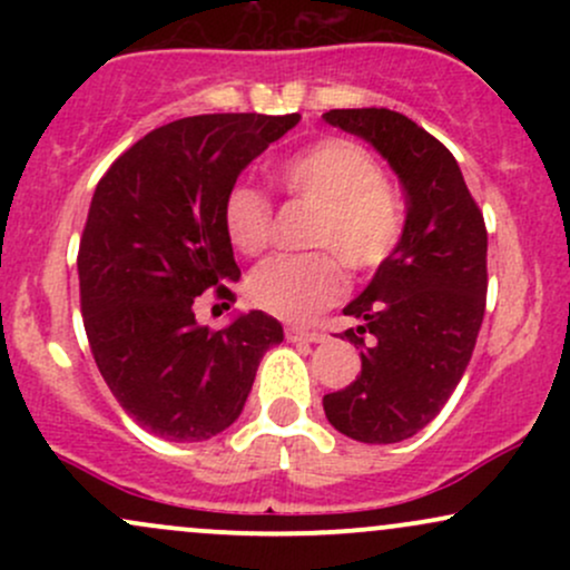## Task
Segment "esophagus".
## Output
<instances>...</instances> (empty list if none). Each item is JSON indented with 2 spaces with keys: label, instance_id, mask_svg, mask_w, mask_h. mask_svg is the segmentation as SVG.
I'll use <instances>...</instances> for the list:
<instances>
[{
  "label": "esophagus",
  "instance_id": "obj_1",
  "mask_svg": "<svg viewBox=\"0 0 570 570\" xmlns=\"http://www.w3.org/2000/svg\"><path fill=\"white\" fill-rule=\"evenodd\" d=\"M286 340L292 343H324L326 335L318 330H303V326H286Z\"/></svg>",
  "mask_w": 570,
  "mask_h": 570
}]
</instances>
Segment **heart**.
Instances as JSON below:
<instances>
[{
	"mask_svg": "<svg viewBox=\"0 0 570 570\" xmlns=\"http://www.w3.org/2000/svg\"><path fill=\"white\" fill-rule=\"evenodd\" d=\"M278 181L294 200L316 208L311 254H278L246 278L252 305L284 322L305 324L345 294V267L372 273L402 244L404 214L383 166L351 139H324L278 166ZM222 227L235 252L254 257L271 244L273 208L257 187L238 181L222 200Z\"/></svg>",
	"mask_w": 570,
	"mask_h": 570,
	"instance_id": "b5f03b06",
	"label": "heart"
}]
</instances>
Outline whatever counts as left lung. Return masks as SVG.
<instances>
[{
	"label": "left lung",
	"instance_id": "left-lung-1",
	"mask_svg": "<svg viewBox=\"0 0 570 570\" xmlns=\"http://www.w3.org/2000/svg\"><path fill=\"white\" fill-rule=\"evenodd\" d=\"M330 126L362 136L389 160L404 195L402 244L345 305L358 326L362 375L324 396L340 434L367 444L429 426L469 367L488 294V230L450 149L391 109H330Z\"/></svg>",
	"mask_w": 570,
	"mask_h": 570
}]
</instances>
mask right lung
Here are the masks:
<instances>
[{
  "instance_id": "1",
  "label": "right lung",
  "mask_w": 570,
  "mask_h": 570,
  "mask_svg": "<svg viewBox=\"0 0 570 570\" xmlns=\"http://www.w3.org/2000/svg\"><path fill=\"white\" fill-rule=\"evenodd\" d=\"M299 115H198L155 128L98 181L77 273L85 335L120 407L168 442H200L244 410L259 358L284 340L263 311L227 330L195 322L240 278L222 227L238 174ZM225 305V303H222Z\"/></svg>"
}]
</instances>
